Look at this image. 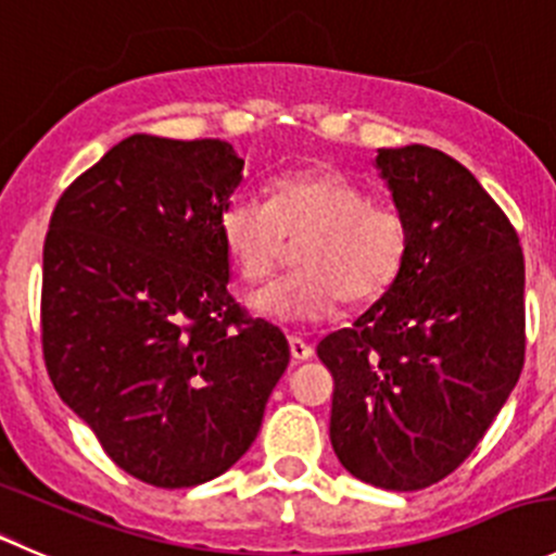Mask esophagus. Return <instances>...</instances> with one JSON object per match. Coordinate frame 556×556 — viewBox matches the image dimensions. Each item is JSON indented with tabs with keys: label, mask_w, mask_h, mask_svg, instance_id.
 <instances>
[{
	"label": "esophagus",
	"mask_w": 556,
	"mask_h": 556,
	"mask_svg": "<svg viewBox=\"0 0 556 556\" xmlns=\"http://www.w3.org/2000/svg\"><path fill=\"white\" fill-rule=\"evenodd\" d=\"M289 349H291V359L294 362H307L313 356V345L305 343L300 334H289Z\"/></svg>",
	"instance_id": "34e87169"
}]
</instances>
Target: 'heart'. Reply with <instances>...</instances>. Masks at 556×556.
<instances>
[{
  "label": "heart",
  "mask_w": 556,
  "mask_h": 556,
  "mask_svg": "<svg viewBox=\"0 0 556 556\" xmlns=\"http://www.w3.org/2000/svg\"><path fill=\"white\" fill-rule=\"evenodd\" d=\"M224 251L249 283L276 273L286 243L294 276L251 294L260 316L280 324H311L332 316L338 300L367 305L387 294L408 260L410 229L403 211L370 194L332 167H302L280 175L267 202L238 194L218 216Z\"/></svg>",
  "instance_id": "heart-1"
}]
</instances>
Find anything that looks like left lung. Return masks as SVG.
<instances>
[{
    "mask_svg": "<svg viewBox=\"0 0 556 556\" xmlns=\"http://www.w3.org/2000/svg\"><path fill=\"white\" fill-rule=\"evenodd\" d=\"M410 229L387 294L318 343L334 378L329 441L359 481L438 483L470 457L525 365L519 235L472 173L438 148H378Z\"/></svg>",
    "mask_w": 556,
    "mask_h": 556,
    "instance_id": "8db88e82",
    "label": "left lung"
}]
</instances>
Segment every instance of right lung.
Returning a JSON list of instances; mask_svg holds the SVG:
<instances>
[{"instance_id": "obj_1", "label": "right lung", "mask_w": 556, "mask_h": 556, "mask_svg": "<svg viewBox=\"0 0 556 556\" xmlns=\"http://www.w3.org/2000/svg\"><path fill=\"white\" fill-rule=\"evenodd\" d=\"M224 140L131 135L59 197L42 249V354L121 470L186 489L254 443L283 332L229 294L218 216L243 180Z\"/></svg>"}]
</instances>
